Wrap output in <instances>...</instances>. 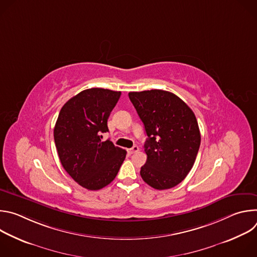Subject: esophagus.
<instances>
[{"label": "esophagus", "instance_id": "obj_1", "mask_svg": "<svg viewBox=\"0 0 257 257\" xmlns=\"http://www.w3.org/2000/svg\"><path fill=\"white\" fill-rule=\"evenodd\" d=\"M139 151V148L137 145H134L132 149H130V150H128V153L130 154V155H132V154H135V153H137Z\"/></svg>", "mask_w": 257, "mask_h": 257}]
</instances>
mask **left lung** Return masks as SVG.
Here are the masks:
<instances>
[{
	"label": "left lung",
	"instance_id": "8db88e82",
	"mask_svg": "<svg viewBox=\"0 0 257 257\" xmlns=\"http://www.w3.org/2000/svg\"><path fill=\"white\" fill-rule=\"evenodd\" d=\"M128 95L148 135V160L141 167V178L158 190L175 187L192 169L200 146L194 113L170 91L152 89Z\"/></svg>",
	"mask_w": 257,
	"mask_h": 257
}]
</instances>
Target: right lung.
<instances>
[{"instance_id":"obj_1","label":"right lung","mask_w":257,"mask_h":257,"mask_svg":"<svg viewBox=\"0 0 257 257\" xmlns=\"http://www.w3.org/2000/svg\"><path fill=\"white\" fill-rule=\"evenodd\" d=\"M121 91L85 89L70 98L61 108L54 128L59 159L65 171L80 186L99 190L117 176L126 151L108 139L107 119Z\"/></svg>"}]
</instances>
